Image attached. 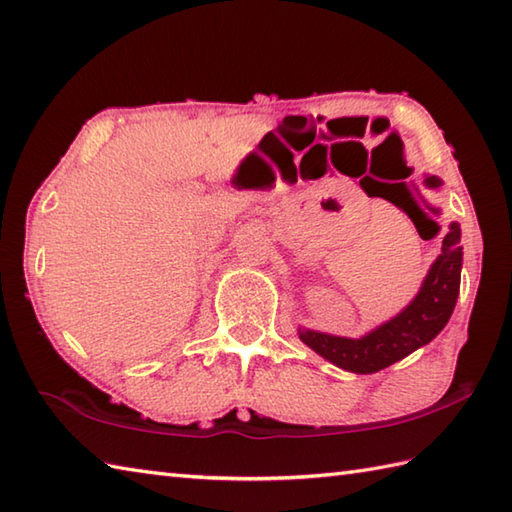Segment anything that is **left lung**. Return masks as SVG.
I'll use <instances>...</instances> for the list:
<instances>
[{"instance_id": "8db88e82", "label": "left lung", "mask_w": 512, "mask_h": 512, "mask_svg": "<svg viewBox=\"0 0 512 512\" xmlns=\"http://www.w3.org/2000/svg\"><path fill=\"white\" fill-rule=\"evenodd\" d=\"M424 184L429 189H438L442 180L436 176H427ZM402 199L406 202L402 203ZM391 202L400 204L413 220L416 211L411 209L405 193L400 191V198H391ZM413 224H416V220H413ZM436 228L440 231L438 224ZM460 235V224L453 222L449 226V233L442 239V253L433 262L429 275L424 277L416 299L398 317L378 325L376 330L361 336V339H343V336L321 334L306 328H299V339L323 358H328L336 367H343L347 372L356 374H374L378 369H385L400 361V358L409 356L418 347L427 345L449 323L455 301H458L460 295Z\"/></svg>"}]
</instances>
